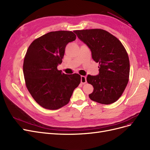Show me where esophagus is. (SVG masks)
Returning a JSON list of instances; mask_svg holds the SVG:
<instances>
[{
  "mask_svg": "<svg viewBox=\"0 0 150 150\" xmlns=\"http://www.w3.org/2000/svg\"><path fill=\"white\" fill-rule=\"evenodd\" d=\"M86 82V77L85 76H81V83H85Z\"/></svg>",
  "mask_w": 150,
  "mask_h": 150,
  "instance_id": "esophagus-1",
  "label": "esophagus"
}]
</instances>
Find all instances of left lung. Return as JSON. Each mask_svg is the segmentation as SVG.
Masks as SVG:
<instances>
[{"label": "left lung", "instance_id": "8db88e82", "mask_svg": "<svg viewBox=\"0 0 150 150\" xmlns=\"http://www.w3.org/2000/svg\"><path fill=\"white\" fill-rule=\"evenodd\" d=\"M74 32L88 47L94 61L99 63V74L86 77L88 83L93 86L90 98L105 105L115 102L128 82L129 61L125 47L117 37L102 29Z\"/></svg>", "mask_w": 150, "mask_h": 150}]
</instances>
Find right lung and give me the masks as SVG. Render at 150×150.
Segmentation results:
<instances>
[{"instance_id":"1","label":"right lung","mask_w":150,"mask_h":150,"mask_svg":"<svg viewBox=\"0 0 150 150\" xmlns=\"http://www.w3.org/2000/svg\"><path fill=\"white\" fill-rule=\"evenodd\" d=\"M76 39L71 31L50 32L33 41L23 60V71L27 88L43 108L57 110L69 102L81 76L58 70L66 45Z\"/></svg>"}]
</instances>
